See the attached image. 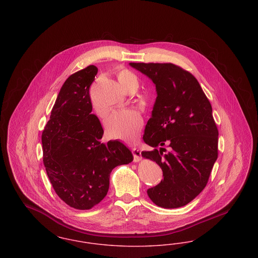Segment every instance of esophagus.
Here are the masks:
<instances>
[{
  "instance_id": "obj_1",
  "label": "esophagus",
  "mask_w": 258,
  "mask_h": 258,
  "mask_svg": "<svg viewBox=\"0 0 258 258\" xmlns=\"http://www.w3.org/2000/svg\"><path fill=\"white\" fill-rule=\"evenodd\" d=\"M133 156H134V161L137 162L141 160V152L138 148H133Z\"/></svg>"
}]
</instances>
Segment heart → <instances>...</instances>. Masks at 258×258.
Returning a JSON list of instances; mask_svg holds the SVG:
<instances>
[{
  "instance_id": "heart-1",
  "label": "heart",
  "mask_w": 258,
  "mask_h": 258,
  "mask_svg": "<svg viewBox=\"0 0 258 258\" xmlns=\"http://www.w3.org/2000/svg\"><path fill=\"white\" fill-rule=\"evenodd\" d=\"M117 77L123 89L127 92H135L139 86L137 76L126 69H120ZM99 116H103L98 112ZM143 125L141 115L135 110H120L114 112L105 122L106 134L114 139H121L127 142L135 141Z\"/></svg>"
}]
</instances>
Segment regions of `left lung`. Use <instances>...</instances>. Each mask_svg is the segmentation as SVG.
Returning a JSON list of instances; mask_svg holds the SVG:
<instances>
[{
    "mask_svg": "<svg viewBox=\"0 0 258 258\" xmlns=\"http://www.w3.org/2000/svg\"><path fill=\"white\" fill-rule=\"evenodd\" d=\"M154 82L158 97L143 139L163 180L147 190L161 208L186 205L204 189L218 159L219 131L212 106L197 78L171 62H130ZM166 145L169 150L164 146Z\"/></svg>",
    "mask_w": 258,
    "mask_h": 258,
    "instance_id": "obj_1",
    "label": "left lung"
}]
</instances>
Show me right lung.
Wrapping results in <instances>:
<instances>
[{
    "instance_id": "right-lung-1",
    "label": "right lung",
    "mask_w": 258,
    "mask_h": 258,
    "mask_svg": "<svg viewBox=\"0 0 258 258\" xmlns=\"http://www.w3.org/2000/svg\"><path fill=\"white\" fill-rule=\"evenodd\" d=\"M98 68L72 74L61 86L41 143L43 163L57 196L69 206L89 210L106 197L110 173L134 160L118 140L101 143L103 128L92 114L90 87Z\"/></svg>"
}]
</instances>
